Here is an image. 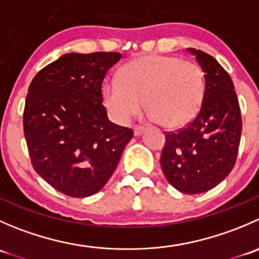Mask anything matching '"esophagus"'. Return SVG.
Instances as JSON below:
<instances>
[{"label": "esophagus", "instance_id": "obj_1", "mask_svg": "<svg viewBox=\"0 0 259 259\" xmlns=\"http://www.w3.org/2000/svg\"><path fill=\"white\" fill-rule=\"evenodd\" d=\"M144 132H145L144 126H140V125H137V126H134V135H135V137H139V135H142Z\"/></svg>", "mask_w": 259, "mask_h": 259}]
</instances>
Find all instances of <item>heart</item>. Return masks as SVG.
I'll list each match as a JSON object with an SVG mask.
<instances>
[{"label": "heart", "mask_w": 259, "mask_h": 259, "mask_svg": "<svg viewBox=\"0 0 259 259\" xmlns=\"http://www.w3.org/2000/svg\"><path fill=\"white\" fill-rule=\"evenodd\" d=\"M205 93L202 67L177 56L146 55L120 69L119 80L106 81L103 98L111 116L126 124L144 108L163 126H184L197 116Z\"/></svg>", "instance_id": "obj_1"}]
</instances>
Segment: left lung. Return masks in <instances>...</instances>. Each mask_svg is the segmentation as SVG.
I'll return each instance as SVG.
<instances>
[{
	"instance_id": "1",
	"label": "left lung",
	"mask_w": 259,
	"mask_h": 259,
	"mask_svg": "<svg viewBox=\"0 0 259 259\" xmlns=\"http://www.w3.org/2000/svg\"><path fill=\"white\" fill-rule=\"evenodd\" d=\"M187 50L204 72V99L189 125L166 133L160 165L177 190L200 194L217 187L233 169L241 142L242 117L228 72L210 55Z\"/></svg>"
}]
</instances>
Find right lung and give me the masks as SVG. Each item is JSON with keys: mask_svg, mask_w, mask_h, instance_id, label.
<instances>
[{"mask_svg": "<svg viewBox=\"0 0 259 259\" xmlns=\"http://www.w3.org/2000/svg\"><path fill=\"white\" fill-rule=\"evenodd\" d=\"M121 54L62 55L31 81L23 133L36 173L60 193L85 198L113 176L133 130L108 119L101 85Z\"/></svg>", "mask_w": 259, "mask_h": 259, "instance_id": "obj_1", "label": "right lung"}]
</instances>
